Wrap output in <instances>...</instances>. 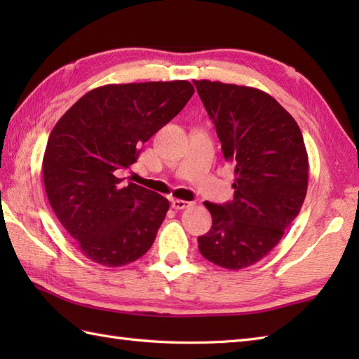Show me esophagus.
Instances as JSON below:
<instances>
[{
	"instance_id": "obj_1",
	"label": "esophagus",
	"mask_w": 359,
	"mask_h": 359,
	"mask_svg": "<svg viewBox=\"0 0 359 359\" xmlns=\"http://www.w3.org/2000/svg\"><path fill=\"white\" fill-rule=\"evenodd\" d=\"M193 202H188V201H182V199H172L171 201V207L174 210H185L188 207H191Z\"/></svg>"
}]
</instances>
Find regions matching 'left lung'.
I'll return each mask as SVG.
<instances>
[{
	"instance_id": "1",
	"label": "left lung",
	"mask_w": 359,
	"mask_h": 359,
	"mask_svg": "<svg viewBox=\"0 0 359 359\" xmlns=\"http://www.w3.org/2000/svg\"><path fill=\"white\" fill-rule=\"evenodd\" d=\"M226 162L234 199L203 202L212 225L199 236L205 259L226 270L261 261L299 215L309 185V156L294 118L261 89L194 80Z\"/></svg>"
}]
</instances>
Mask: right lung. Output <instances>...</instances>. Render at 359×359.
Returning a JSON list of instances; mask_svg holds the SVG:
<instances>
[{"mask_svg":"<svg viewBox=\"0 0 359 359\" xmlns=\"http://www.w3.org/2000/svg\"><path fill=\"white\" fill-rule=\"evenodd\" d=\"M193 94L187 80L106 85L83 95L53 126L43 157L46 194L90 261L121 266L154 243L170 202L133 182L125 187L118 175Z\"/></svg>","mask_w":359,"mask_h":359,"instance_id":"add662e5","label":"right lung"}]
</instances>
